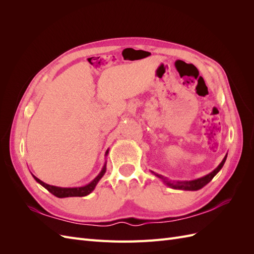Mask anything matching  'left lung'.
<instances>
[{
	"label": "left lung",
	"mask_w": 254,
	"mask_h": 254,
	"mask_svg": "<svg viewBox=\"0 0 254 254\" xmlns=\"http://www.w3.org/2000/svg\"><path fill=\"white\" fill-rule=\"evenodd\" d=\"M226 159H227V156L224 158V160L221 161V163L217 166V168H215V170L212 173L202 177V178H199V179H196V180H193V181L172 182V181H168L166 178H164V177H162V176L157 175V174H156V176H158L160 179H162L166 186L171 187L173 189H179V190H200L204 186H206V184L214 178V176L221 170L222 166H224V164L226 162Z\"/></svg>",
	"instance_id": "obj_1"
}]
</instances>
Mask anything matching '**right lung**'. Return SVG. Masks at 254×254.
Listing matches in <instances>:
<instances>
[{
  "instance_id": "add662e5",
  "label": "right lung",
  "mask_w": 254,
  "mask_h": 254,
  "mask_svg": "<svg viewBox=\"0 0 254 254\" xmlns=\"http://www.w3.org/2000/svg\"><path fill=\"white\" fill-rule=\"evenodd\" d=\"M107 153H108V150H107L106 155H107ZM105 173H106V165L104 166L102 172L99 173V175L96 177V178L93 181L90 182L89 184H87L86 187H81V188H58V187H54V186H50V184L44 183L40 179H38L37 177H35L34 175L33 176H34V178L37 182H39L42 187L47 189L50 191V193H52L54 196H56L58 198H64V197H82V196L89 195L91 191L94 190L97 182L104 176Z\"/></svg>"
}]
</instances>
